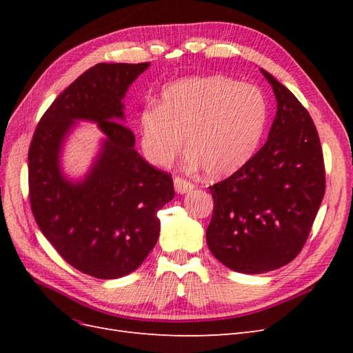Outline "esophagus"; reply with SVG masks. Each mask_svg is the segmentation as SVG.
Returning a JSON list of instances; mask_svg holds the SVG:
<instances>
[{
    "instance_id": "1",
    "label": "esophagus",
    "mask_w": 353,
    "mask_h": 353,
    "mask_svg": "<svg viewBox=\"0 0 353 353\" xmlns=\"http://www.w3.org/2000/svg\"><path fill=\"white\" fill-rule=\"evenodd\" d=\"M174 185H175V190H176L178 194H185V193H188V191L194 188V185L191 184L190 181H187L184 178H179V176H175Z\"/></svg>"
}]
</instances>
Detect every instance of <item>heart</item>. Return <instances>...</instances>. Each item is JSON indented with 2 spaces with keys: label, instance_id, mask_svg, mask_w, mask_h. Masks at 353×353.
<instances>
[{
  "label": "heart",
  "instance_id": "1",
  "mask_svg": "<svg viewBox=\"0 0 353 353\" xmlns=\"http://www.w3.org/2000/svg\"><path fill=\"white\" fill-rule=\"evenodd\" d=\"M268 116V100L253 83L222 74L184 79L141 110V148L152 165L168 166L187 137L188 163L210 176H227L258 150Z\"/></svg>",
  "mask_w": 353,
  "mask_h": 353
}]
</instances>
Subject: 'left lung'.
<instances>
[{"mask_svg":"<svg viewBox=\"0 0 353 353\" xmlns=\"http://www.w3.org/2000/svg\"><path fill=\"white\" fill-rule=\"evenodd\" d=\"M276 99L268 140L248 163L209 187V250L227 268L268 272L301 253L325 193L323 148L312 117L261 69Z\"/></svg>","mask_w":353,"mask_h":353,"instance_id":"8db88e82","label":"left lung"}]
</instances>
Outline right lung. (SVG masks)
<instances>
[{
    "mask_svg": "<svg viewBox=\"0 0 353 353\" xmlns=\"http://www.w3.org/2000/svg\"><path fill=\"white\" fill-rule=\"evenodd\" d=\"M150 63H99L41 117L29 147V200L41 232L73 268L100 280L131 274L156 245L157 212L175 196L169 174L134 148L123 97ZM95 121L106 138L90 172L70 181L59 169L74 122Z\"/></svg>",
    "mask_w": 353,
    "mask_h": 353,
    "instance_id": "obj_1",
    "label": "right lung"
}]
</instances>
